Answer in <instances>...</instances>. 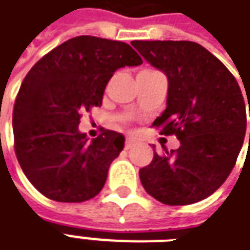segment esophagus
Segmentation results:
<instances>
[{
  "label": "esophagus",
  "instance_id": "esophagus-1",
  "mask_svg": "<svg viewBox=\"0 0 250 250\" xmlns=\"http://www.w3.org/2000/svg\"><path fill=\"white\" fill-rule=\"evenodd\" d=\"M134 145H136V140L133 137H128L126 141H125V149H130Z\"/></svg>",
  "mask_w": 250,
  "mask_h": 250
}]
</instances>
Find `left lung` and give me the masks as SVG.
<instances>
[{"label":"left lung","mask_w":250,"mask_h":250,"mask_svg":"<svg viewBox=\"0 0 250 250\" xmlns=\"http://www.w3.org/2000/svg\"><path fill=\"white\" fill-rule=\"evenodd\" d=\"M132 45L167 77V107L153 125L180 141L176 150L163 146L162 155L155 152L140 169L141 185L169 206L202 201L224 185L242 148L247 109L241 88L201 44L134 40Z\"/></svg>","instance_id":"1"}]
</instances>
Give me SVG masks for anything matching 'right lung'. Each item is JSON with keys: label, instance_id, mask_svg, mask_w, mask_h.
I'll return each mask as SVG.
<instances>
[{"label": "right lung", "instance_id": "obj_1", "mask_svg": "<svg viewBox=\"0 0 250 250\" xmlns=\"http://www.w3.org/2000/svg\"><path fill=\"white\" fill-rule=\"evenodd\" d=\"M143 59L129 44L77 36L43 56L21 83L13 109L15 150L35 188L56 202L78 203L104 188L125 137L79 130L81 114L102 105L113 74Z\"/></svg>", "mask_w": 250, "mask_h": 250}]
</instances>
